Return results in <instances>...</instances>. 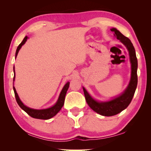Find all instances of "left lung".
I'll list each match as a JSON object with an SVG mask.
<instances>
[{
    "label": "left lung",
    "mask_w": 151,
    "mask_h": 151,
    "mask_svg": "<svg viewBox=\"0 0 151 151\" xmlns=\"http://www.w3.org/2000/svg\"><path fill=\"white\" fill-rule=\"evenodd\" d=\"M111 30L113 32L114 35L116 37V39L120 40V41L127 47L128 51H129L130 60H131V77L129 85L121 95L112 99L111 101L106 102H99L95 101L94 99L92 98L86 89L84 87L83 88L86 101L88 106L97 113L105 116L116 115L129 105L132 98H133L138 82V62L136 52H135L132 43L129 38L124 36L115 28H112Z\"/></svg>",
    "instance_id": "left-lung-1"
}]
</instances>
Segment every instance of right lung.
Here are the masks:
<instances>
[{
  "instance_id": "obj_1",
  "label": "right lung",
  "mask_w": 151,
  "mask_h": 151,
  "mask_svg": "<svg viewBox=\"0 0 151 151\" xmlns=\"http://www.w3.org/2000/svg\"><path fill=\"white\" fill-rule=\"evenodd\" d=\"M28 37H25L24 39L22 40V42L19 45V47H17V49L16 50V55H15V58L17 57V56L19 53V51L20 49V48L22 47V46L23 45L26 41L27 40ZM14 78H13V81H14V78H15V72H14ZM69 82H67L66 83V85L64 86V87L63 88L62 91L60 92V94L59 95V97H58V101L55 105H53L52 106L50 107V108L48 109H40V110H38V109H33L31 108H29L27 106H25L24 104L22 103V101H20V99H19V95L16 91V89H15L14 86H13V90L14 92V95H15V98H16V101L17 102L18 104H19V106L21 108L23 111H24L27 113L29 114V116H30L32 118L35 119H43V120H47L51 119L52 117L55 116L58 112L60 111V109H62V107L64 105V103H65V96L66 94V91H67L68 87H69Z\"/></svg>"
}]
</instances>
